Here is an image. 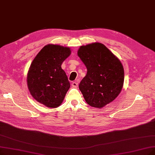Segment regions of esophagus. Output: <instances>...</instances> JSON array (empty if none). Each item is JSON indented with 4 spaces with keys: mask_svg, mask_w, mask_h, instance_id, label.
I'll use <instances>...</instances> for the list:
<instances>
[{
    "mask_svg": "<svg viewBox=\"0 0 155 155\" xmlns=\"http://www.w3.org/2000/svg\"><path fill=\"white\" fill-rule=\"evenodd\" d=\"M71 85H72V86H73V87H77V86H78V83L76 82H72Z\"/></svg>",
    "mask_w": 155,
    "mask_h": 155,
    "instance_id": "34e87169",
    "label": "esophagus"
}]
</instances>
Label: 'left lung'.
I'll use <instances>...</instances> for the list:
<instances>
[{"label":"left lung","instance_id":"8db88e82","mask_svg":"<svg viewBox=\"0 0 155 155\" xmlns=\"http://www.w3.org/2000/svg\"><path fill=\"white\" fill-rule=\"evenodd\" d=\"M77 55L87 68L79 89L87 104L101 108L115 100L122 90L124 73L122 63L100 43L81 46Z\"/></svg>","mask_w":155,"mask_h":155}]
</instances>
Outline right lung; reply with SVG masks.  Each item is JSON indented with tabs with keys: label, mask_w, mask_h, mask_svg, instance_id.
<instances>
[{
	"label": "right lung",
	"mask_w": 155,
	"mask_h": 155,
	"mask_svg": "<svg viewBox=\"0 0 155 155\" xmlns=\"http://www.w3.org/2000/svg\"><path fill=\"white\" fill-rule=\"evenodd\" d=\"M71 53L70 48L48 44L32 61L27 73V86L40 104L52 108L62 104L70 84L61 65Z\"/></svg>",
	"instance_id": "1"
}]
</instances>
